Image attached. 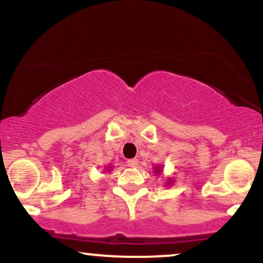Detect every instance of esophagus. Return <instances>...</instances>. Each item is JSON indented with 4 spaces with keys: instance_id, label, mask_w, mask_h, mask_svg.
Segmentation results:
<instances>
[{
    "instance_id": "obj_1",
    "label": "esophagus",
    "mask_w": 263,
    "mask_h": 263,
    "mask_svg": "<svg viewBox=\"0 0 263 263\" xmlns=\"http://www.w3.org/2000/svg\"><path fill=\"white\" fill-rule=\"evenodd\" d=\"M127 165L129 166V167H137V166L139 165L138 159H129V160H127Z\"/></svg>"
}]
</instances>
